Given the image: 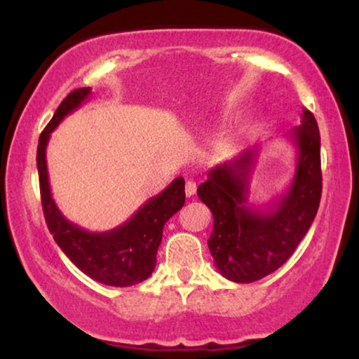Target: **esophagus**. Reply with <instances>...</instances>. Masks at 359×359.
Instances as JSON below:
<instances>
[{
  "label": "esophagus",
  "mask_w": 359,
  "mask_h": 359,
  "mask_svg": "<svg viewBox=\"0 0 359 359\" xmlns=\"http://www.w3.org/2000/svg\"><path fill=\"white\" fill-rule=\"evenodd\" d=\"M196 189H198V184H196V181H186V186H184V191H186V196L191 198V196L196 194Z\"/></svg>",
  "instance_id": "obj_1"
}]
</instances>
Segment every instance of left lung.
Masks as SVG:
<instances>
[{
    "label": "left lung",
    "instance_id": "obj_1",
    "mask_svg": "<svg viewBox=\"0 0 359 359\" xmlns=\"http://www.w3.org/2000/svg\"><path fill=\"white\" fill-rule=\"evenodd\" d=\"M294 127L296 173L287 193L271 209L248 205V180L258 149L217 165L199 184L198 196L214 215L208 240L215 266L233 283L258 281L287 262L307 233L322 196L320 132L311 111Z\"/></svg>",
    "mask_w": 359,
    "mask_h": 359
}]
</instances>
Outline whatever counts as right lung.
Segmentation results:
<instances>
[{"mask_svg":"<svg viewBox=\"0 0 359 359\" xmlns=\"http://www.w3.org/2000/svg\"><path fill=\"white\" fill-rule=\"evenodd\" d=\"M90 95L91 88H78L72 91L57 107L55 114L39 137L37 170L43 217L62 252L86 276L106 286H134L154 273L156 250L163 237L166 220L184 205V180L176 178L158 196L147 201L126 224L109 232H88L63 217L48 184L47 142L63 117L80 107Z\"/></svg>","mask_w":359,"mask_h":359,"instance_id":"right-lung-1","label":"right lung"}]
</instances>
